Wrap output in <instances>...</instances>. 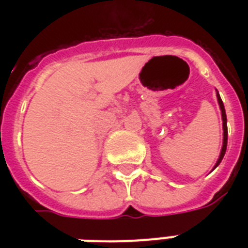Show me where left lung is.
Listing matches in <instances>:
<instances>
[{
  "instance_id": "8db88e82",
  "label": "left lung",
  "mask_w": 248,
  "mask_h": 248,
  "mask_svg": "<svg viewBox=\"0 0 248 248\" xmlns=\"http://www.w3.org/2000/svg\"><path fill=\"white\" fill-rule=\"evenodd\" d=\"M216 96H217V101H219L220 109H221V118H223V131H224V138H223V147H221V152H220L219 159H217V162H216L215 167L216 169L217 166L220 165L221 162V159H223L224 155H225V151H227V144H228V127H227V113H225V108H224L223 100H221V97H220L219 93H216Z\"/></svg>"
}]
</instances>
